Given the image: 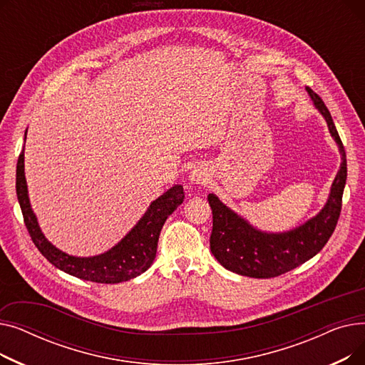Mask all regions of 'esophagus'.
I'll list each match as a JSON object with an SVG mask.
<instances>
[{
	"label": "esophagus",
	"instance_id": "esophagus-1",
	"mask_svg": "<svg viewBox=\"0 0 365 365\" xmlns=\"http://www.w3.org/2000/svg\"><path fill=\"white\" fill-rule=\"evenodd\" d=\"M189 179H190V182H192V183H201V185H204L208 180L207 173L204 170H201V168H195V170L190 171Z\"/></svg>",
	"mask_w": 365,
	"mask_h": 365
}]
</instances>
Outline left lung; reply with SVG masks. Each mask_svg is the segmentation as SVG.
<instances>
[{
	"instance_id": "8db88e82",
	"label": "left lung",
	"mask_w": 365,
	"mask_h": 365,
	"mask_svg": "<svg viewBox=\"0 0 365 365\" xmlns=\"http://www.w3.org/2000/svg\"><path fill=\"white\" fill-rule=\"evenodd\" d=\"M317 109L329 124L333 139L339 145L341 164L333 182L327 204L304 225L284 234L260 232L248 225L220 200L210 194L208 204L213 213V231L210 235V250L217 262L240 275L252 278H274L289 272L322 250L333 235L340 210L344 183H346V153L333 123L330 110L319 96L306 87Z\"/></svg>"
}]
</instances>
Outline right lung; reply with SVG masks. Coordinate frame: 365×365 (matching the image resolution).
Wrapping results in <instances>:
<instances>
[{"mask_svg":"<svg viewBox=\"0 0 365 365\" xmlns=\"http://www.w3.org/2000/svg\"><path fill=\"white\" fill-rule=\"evenodd\" d=\"M16 192L24 213V222L32 238V242L40 250V253L51 264L59 267L61 271L80 279L101 284H117L143 274L152 264L153 259H155L160 232L167 217L185 200L183 187L180 185L173 186L164 195L149 205L148 212L139 220V223L131 229L125 238L121 240V242L112 247L109 252L94 257H73L57 250L53 244L47 241L40 226H38L28 198L24 150L17 160Z\"/></svg>","mask_w":365,"mask_h":365,"instance_id":"1","label":"right lung"}]
</instances>
